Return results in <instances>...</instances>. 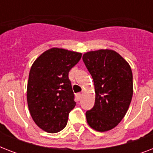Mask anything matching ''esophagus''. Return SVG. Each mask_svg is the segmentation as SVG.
<instances>
[{
  "label": "esophagus",
  "instance_id": "obj_1",
  "mask_svg": "<svg viewBox=\"0 0 153 153\" xmlns=\"http://www.w3.org/2000/svg\"><path fill=\"white\" fill-rule=\"evenodd\" d=\"M82 93H78V94H76V98L77 99H78V100H80V99H81V98H82Z\"/></svg>",
  "mask_w": 153,
  "mask_h": 153
}]
</instances>
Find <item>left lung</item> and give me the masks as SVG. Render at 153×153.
I'll return each instance as SVG.
<instances>
[{"label": "left lung", "mask_w": 153, "mask_h": 153, "mask_svg": "<svg viewBox=\"0 0 153 153\" xmlns=\"http://www.w3.org/2000/svg\"><path fill=\"white\" fill-rule=\"evenodd\" d=\"M82 60L93 78L95 102L86 113L91 128L105 132L123 119L133 93V73L128 62L113 50L85 53Z\"/></svg>", "instance_id": "obj_1"}]
</instances>
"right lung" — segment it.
<instances>
[{
    "label": "right lung",
    "mask_w": 153,
    "mask_h": 153,
    "mask_svg": "<svg viewBox=\"0 0 153 153\" xmlns=\"http://www.w3.org/2000/svg\"><path fill=\"white\" fill-rule=\"evenodd\" d=\"M82 54L53 48L37 58L29 72L27 105L33 121L48 133L65 128L76 102L68 74Z\"/></svg>",
    "instance_id": "add662e5"
}]
</instances>
